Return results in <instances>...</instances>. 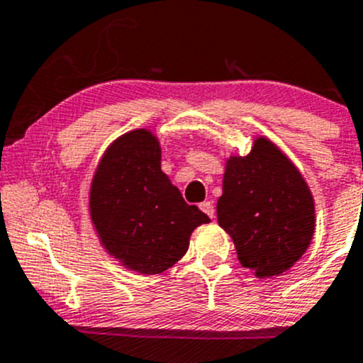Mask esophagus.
I'll return each mask as SVG.
<instances>
[{
    "label": "esophagus",
    "instance_id": "34e87169",
    "mask_svg": "<svg viewBox=\"0 0 363 363\" xmlns=\"http://www.w3.org/2000/svg\"><path fill=\"white\" fill-rule=\"evenodd\" d=\"M199 208L206 213L209 218H215V206H213L211 201H204V203L199 204Z\"/></svg>",
    "mask_w": 363,
    "mask_h": 363
}]
</instances>
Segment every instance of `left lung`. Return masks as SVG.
<instances>
[{"label":"left lung","mask_w":363,"mask_h":363,"mask_svg":"<svg viewBox=\"0 0 363 363\" xmlns=\"http://www.w3.org/2000/svg\"><path fill=\"white\" fill-rule=\"evenodd\" d=\"M218 225L233 238L238 259L257 278L289 271L315 236V199L297 166L269 138L248 155L225 159Z\"/></svg>","instance_id":"8db88e82"}]
</instances>
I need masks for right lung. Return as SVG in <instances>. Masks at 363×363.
Masks as SVG:
<instances>
[{
    "instance_id": "1",
    "label": "right lung",
    "mask_w": 363,
    "mask_h": 363,
    "mask_svg": "<svg viewBox=\"0 0 363 363\" xmlns=\"http://www.w3.org/2000/svg\"><path fill=\"white\" fill-rule=\"evenodd\" d=\"M159 138L133 129L101 155L89 189V215L101 246L138 274H160L186 253L206 213L183 201L160 169Z\"/></svg>"
}]
</instances>
